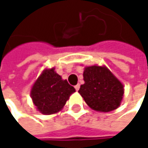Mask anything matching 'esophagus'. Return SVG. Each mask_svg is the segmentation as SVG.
Segmentation results:
<instances>
[{
	"label": "esophagus",
	"instance_id": "obj_1",
	"mask_svg": "<svg viewBox=\"0 0 148 148\" xmlns=\"http://www.w3.org/2000/svg\"><path fill=\"white\" fill-rule=\"evenodd\" d=\"M79 87H80V86H79V84H77L75 86H74V88H75V90L76 91H79Z\"/></svg>",
	"mask_w": 148,
	"mask_h": 148
}]
</instances>
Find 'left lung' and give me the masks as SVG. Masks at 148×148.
Here are the masks:
<instances>
[{
	"label": "left lung",
	"mask_w": 148,
	"mask_h": 148,
	"mask_svg": "<svg viewBox=\"0 0 148 148\" xmlns=\"http://www.w3.org/2000/svg\"><path fill=\"white\" fill-rule=\"evenodd\" d=\"M83 77L85 84L80 86L79 93L90 108L109 112L119 107L124 93L123 85L107 68L86 67Z\"/></svg>",
	"instance_id": "8db88e82"
}]
</instances>
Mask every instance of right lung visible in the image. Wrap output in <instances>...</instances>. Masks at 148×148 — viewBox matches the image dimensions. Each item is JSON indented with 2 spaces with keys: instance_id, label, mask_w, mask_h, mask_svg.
<instances>
[{
  "instance_id": "right-lung-1",
  "label": "right lung",
  "mask_w": 148,
  "mask_h": 148,
  "mask_svg": "<svg viewBox=\"0 0 148 148\" xmlns=\"http://www.w3.org/2000/svg\"><path fill=\"white\" fill-rule=\"evenodd\" d=\"M75 89L55 72L45 69L38 78L31 91V97L38 111L50 115L60 111Z\"/></svg>"
}]
</instances>
